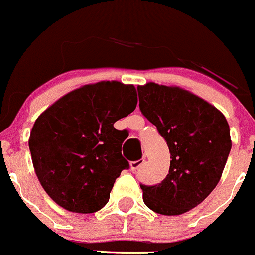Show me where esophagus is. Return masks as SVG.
Here are the masks:
<instances>
[{
    "label": "esophagus",
    "instance_id": "1",
    "mask_svg": "<svg viewBox=\"0 0 255 255\" xmlns=\"http://www.w3.org/2000/svg\"><path fill=\"white\" fill-rule=\"evenodd\" d=\"M145 163V158H141V160L137 161H131L130 162V170L131 171H137L141 166Z\"/></svg>",
    "mask_w": 255,
    "mask_h": 255
}]
</instances>
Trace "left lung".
Instances as JSON below:
<instances>
[{
  "mask_svg": "<svg viewBox=\"0 0 255 255\" xmlns=\"http://www.w3.org/2000/svg\"><path fill=\"white\" fill-rule=\"evenodd\" d=\"M140 110L166 140L167 176L155 186L140 185L153 212L178 216L200 205L221 180L232 147L229 125L212 104L180 87L138 85Z\"/></svg>",
  "mask_w": 255,
  "mask_h": 255,
  "instance_id": "obj_1",
  "label": "left lung"
}]
</instances>
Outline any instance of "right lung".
<instances>
[{
    "instance_id": "add662e5",
    "label": "right lung",
    "mask_w": 255,
    "mask_h": 255,
    "mask_svg": "<svg viewBox=\"0 0 255 255\" xmlns=\"http://www.w3.org/2000/svg\"><path fill=\"white\" fill-rule=\"evenodd\" d=\"M136 104L132 84L104 80L72 90L37 118L28 141L32 162L57 205L75 213L107 205L115 180L128 168L122 155L124 132L114 123Z\"/></svg>"
}]
</instances>
